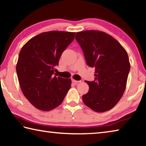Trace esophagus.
<instances>
[{
  "mask_svg": "<svg viewBox=\"0 0 146 146\" xmlns=\"http://www.w3.org/2000/svg\"><path fill=\"white\" fill-rule=\"evenodd\" d=\"M72 82L73 83H75V84H78L79 82H80L81 81L80 80H74V79H72Z\"/></svg>",
  "mask_w": 146,
  "mask_h": 146,
  "instance_id": "esophagus-1",
  "label": "esophagus"
}]
</instances>
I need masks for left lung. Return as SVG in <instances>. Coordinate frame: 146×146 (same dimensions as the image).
Listing matches in <instances>:
<instances>
[{
    "label": "left lung",
    "instance_id": "1",
    "mask_svg": "<svg viewBox=\"0 0 146 146\" xmlns=\"http://www.w3.org/2000/svg\"><path fill=\"white\" fill-rule=\"evenodd\" d=\"M75 38L82 49L88 65L95 68V80L86 81L90 89L84 103L96 112L112 109L126 88L130 70L127 53L110 35L97 30L77 32Z\"/></svg>",
    "mask_w": 146,
    "mask_h": 146
}]
</instances>
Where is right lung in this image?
Returning <instances> with one entry per match:
<instances>
[{
  "instance_id": "obj_1",
  "label": "right lung",
  "mask_w": 146,
  "mask_h": 146,
  "mask_svg": "<svg viewBox=\"0 0 146 146\" xmlns=\"http://www.w3.org/2000/svg\"><path fill=\"white\" fill-rule=\"evenodd\" d=\"M75 32L51 31L35 36L19 53L16 71L24 95L34 107L48 111L60 106L71 88V78L54 76L63 51Z\"/></svg>"
}]
</instances>
